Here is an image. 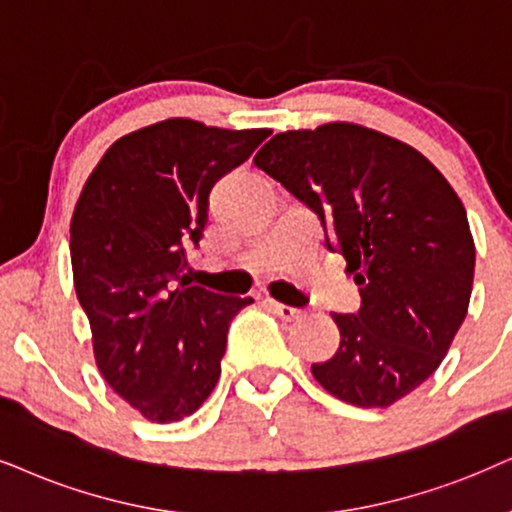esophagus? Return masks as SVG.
Here are the masks:
<instances>
[{"mask_svg": "<svg viewBox=\"0 0 512 512\" xmlns=\"http://www.w3.org/2000/svg\"><path fill=\"white\" fill-rule=\"evenodd\" d=\"M267 304H269L271 312L281 316L283 321H297V319H300V316L304 314L302 309H297V307H288V304H281V302H276V300H267Z\"/></svg>", "mask_w": 512, "mask_h": 512, "instance_id": "34e87169", "label": "esophagus"}]
</instances>
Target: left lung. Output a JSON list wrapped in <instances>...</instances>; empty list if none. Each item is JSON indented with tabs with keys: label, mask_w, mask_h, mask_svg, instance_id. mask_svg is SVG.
<instances>
[{
	"label": "left lung",
	"mask_w": 512,
	"mask_h": 512,
	"mask_svg": "<svg viewBox=\"0 0 512 512\" xmlns=\"http://www.w3.org/2000/svg\"><path fill=\"white\" fill-rule=\"evenodd\" d=\"M333 234L361 293L333 314L340 347L312 364L323 390L385 409L430 378L468 314L475 241L461 198L416 148L354 122L276 134L252 160Z\"/></svg>",
	"instance_id": "1"
}]
</instances>
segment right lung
<instances>
[{
  "instance_id": "1",
  "label": "right lung",
  "mask_w": 512,
  "mask_h": 512,
  "mask_svg": "<svg viewBox=\"0 0 512 512\" xmlns=\"http://www.w3.org/2000/svg\"><path fill=\"white\" fill-rule=\"evenodd\" d=\"M269 134L155 122L115 141L77 198L70 262L96 366L151 423H177L203 406L231 321L252 302L191 286L184 248L203 236L212 186Z\"/></svg>"
}]
</instances>
